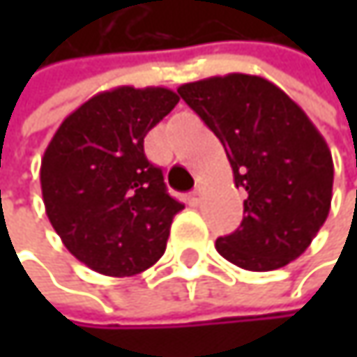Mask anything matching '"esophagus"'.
<instances>
[{"label":"esophagus","instance_id":"1","mask_svg":"<svg viewBox=\"0 0 357 357\" xmlns=\"http://www.w3.org/2000/svg\"><path fill=\"white\" fill-rule=\"evenodd\" d=\"M200 200H202V188L198 185L192 194H190V204H194V206H198L200 204Z\"/></svg>","mask_w":357,"mask_h":357}]
</instances>
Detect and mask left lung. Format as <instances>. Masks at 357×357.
<instances>
[{"label": "left lung", "mask_w": 357, "mask_h": 357, "mask_svg": "<svg viewBox=\"0 0 357 357\" xmlns=\"http://www.w3.org/2000/svg\"><path fill=\"white\" fill-rule=\"evenodd\" d=\"M221 140L244 188L242 225L215 242L246 271H275L312 244L331 211L333 157L302 107L260 76L227 74L178 89Z\"/></svg>", "instance_id": "8db88e82"}]
</instances>
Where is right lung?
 <instances>
[{
    "label": "right lung",
    "instance_id": "add662e5",
    "mask_svg": "<svg viewBox=\"0 0 357 357\" xmlns=\"http://www.w3.org/2000/svg\"><path fill=\"white\" fill-rule=\"evenodd\" d=\"M178 101L163 86L99 93L61 121L45 149L47 217L70 254L101 275H138L165 252L183 204L146 159L144 136Z\"/></svg>",
    "mask_w": 357,
    "mask_h": 357
}]
</instances>
